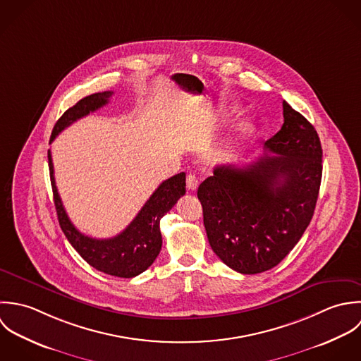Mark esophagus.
<instances>
[{"mask_svg":"<svg viewBox=\"0 0 361 361\" xmlns=\"http://www.w3.org/2000/svg\"><path fill=\"white\" fill-rule=\"evenodd\" d=\"M198 184H200V181H198V177L195 174H188L187 176V188L188 190L195 191L198 188Z\"/></svg>","mask_w":361,"mask_h":361,"instance_id":"esophagus-1","label":"esophagus"}]
</instances>
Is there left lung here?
Listing matches in <instances>:
<instances>
[{
  "mask_svg": "<svg viewBox=\"0 0 361 361\" xmlns=\"http://www.w3.org/2000/svg\"><path fill=\"white\" fill-rule=\"evenodd\" d=\"M283 118L262 156L243 167L217 166L198 188L214 252L243 275L276 267L301 238L318 200L319 137L285 100Z\"/></svg>",
  "mask_w": 361,
  "mask_h": 361,
  "instance_id": "left-lung-1",
  "label": "left lung"
}]
</instances>
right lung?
<instances>
[{
    "instance_id": "obj_1",
    "label": "right lung",
    "mask_w": 361,
    "mask_h": 361,
    "mask_svg": "<svg viewBox=\"0 0 361 361\" xmlns=\"http://www.w3.org/2000/svg\"><path fill=\"white\" fill-rule=\"evenodd\" d=\"M113 93L114 92L107 90L80 99L56 123L50 142H53L63 130L70 127L76 120L107 104ZM49 169L54 205L61 230L78 254L90 267L111 276L134 278L145 272L153 264L161 248L160 219L185 194V173H178L163 181L126 230H123L116 237L97 240L82 234L67 215L56 187L54 167L50 150Z\"/></svg>"
}]
</instances>
